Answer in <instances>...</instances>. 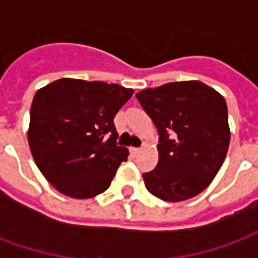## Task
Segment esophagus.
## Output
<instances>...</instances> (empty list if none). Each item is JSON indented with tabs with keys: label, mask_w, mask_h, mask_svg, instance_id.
<instances>
[{
	"label": "esophagus",
	"mask_w": 258,
	"mask_h": 258,
	"mask_svg": "<svg viewBox=\"0 0 258 258\" xmlns=\"http://www.w3.org/2000/svg\"><path fill=\"white\" fill-rule=\"evenodd\" d=\"M130 152H131V155H138L140 153V148H130Z\"/></svg>",
	"instance_id": "obj_1"
}]
</instances>
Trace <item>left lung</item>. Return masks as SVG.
I'll use <instances>...</instances> for the list:
<instances>
[{
  "instance_id": "obj_1",
  "label": "left lung",
  "mask_w": 258,
  "mask_h": 258,
  "mask_svg": "<svg viewBox=\"0 0 258 258\" xmlns=\"http://www.w3.org/2000/svg\"><path fill=\"white\" fill-rule=\"evenodd\" d=\"M137 99L159 133V162L142 174L146 189L166 202L205 190L221 168L229 146L225 99L202 81L146 88Z\"/></svg>"
}]
</instances>
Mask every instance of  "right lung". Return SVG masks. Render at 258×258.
Masks as SVG:
<instances>
[{
	"label": "right lung",
	"instance_id": "right-lung-1",
	"mask_svg": "<svg viewBox=\"0 0 258 258\" xmlns=\"http://www.w3.org/2000/svg\"><path fill=\"white\" fill-rule=\"evenodd\" d=\"M134 91L103 81L60 79L34 95L27 131L31 155L60 194L90 199L110 186L128 149L113 123Z\"/></svg>",
	"mask_w": 258,
	"mask_h": 258
}]
</instances>
